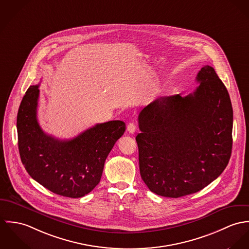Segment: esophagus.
I'll use <instances>...</instances> for the list:
<instances>
[{"label":"esophagus","mask_w":249,"mask_h":249,"mask_svg":"<svg viewBox=\"0 0 249 249\" xmlns=\"http://www.w3.org/2000/svg\"><path fill=\"white\" fill-rule=\"evenodd\" d=\"M127 130L130 134H134L136 131H137V125L134 123V122H131L128 124L127 126Z\"/></svg>","instance_id":"34e87169"}]
</instances>
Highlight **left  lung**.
<instances>
[{"label": "left lung", "mask_w": 249, "mask_h": 249, "mask_svg": "<svg viewBox=\"0 0 249 249\" xmlns=\"http://www.w3.org/2000/svg\"><path fill=\"white\" fill-rule=\"evenodd\" d=\"M193 93L162 96L138 115L140 176L157 195L179 197L215 180L231 157L233 110L215 70L198 71Z\"/></svg>", "instance_id": "1"}]
</instances>
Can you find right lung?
I'll return each instance as SVG.
<instances>
[{
  "label": "right lung",
  "instance_id": "obj_1",
  "mask_svg": "<svg viewBox=\"0 0 249 249\" xmlns=\"http://www.w3.org/2000/svg\"><path fill=\"white\" fill-rule=\"evenodd\" d=\"M39 86L28 88L17 114L18 147L29 176L53 193L81 197L100 181L105 160L125 132L123 121L96 124L77 137L47 135L37 120Z\"/></svg>",
  "mask_w": 249,
  "mask_h": 249
}]
</instances>
